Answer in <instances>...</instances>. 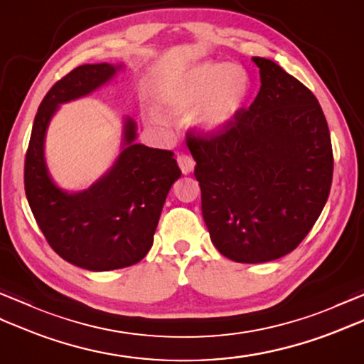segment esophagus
Masks as SVG:
<instances>
[{
	"instance_id": "1",
	"label": "esophagus",
	"mask_w": 364,
	"mask_h": 364,
	"mask_svg": "<svg viewBox=\"0 0 364 364\" xmlns=\"http://www.w3.org/2000/svg\"><path fill=\"white\" fill-rule=\"evenodd\" d=\"M176 161H178V166H180L181 172H183L184 175H188V173H191V172H192V170H194L196 161L192 159V158L189 156V154H184V153L178 154V156H176Z\"/></svg>"
}]
</instances>
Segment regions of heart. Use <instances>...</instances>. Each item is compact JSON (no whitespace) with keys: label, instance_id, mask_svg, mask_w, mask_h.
<instances>
[{"label":"heart","instance_id":"heart-1","mask_svg":"<svg viewBox=\"0 0 364 364\" xmlns=\"http://www.w3.org/2000/svg\"><path fill=\"white\" fill-rule=\"evenodd\" d=\"M249 94V76L239 65L200 64L156 87L158 112L168 120L186 119L203 131H218L235 119ZM158 122V120H156Z\"/></svg>","mask_w":364,"mask_h":364}]
</instances>
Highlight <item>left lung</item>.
<instances>
[{"instance_id": "8db88e82", "label": "left lung", "mask_w": 364, "mask_h": 364, "mask_svg": "<svg viewBox=\"0 0 364 364\" xmlns=\"http://www.w3.org/2000/svg\"><path fill=\"white\" fill-rule=\"evenodd\" d=\"M261 87L211 133L188 131L211 241L236 262H266L310 233L330 194L333 151L313 92L274 60L252 58Z\"/></svg>"}]
</instances>
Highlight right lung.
I'll return each mask as SVG.
<instances>
[{
    "label": "right lung",
    "mask_w": 364,
    "mask_h": 364,
    "mask_svg": "<svg viewBox=\"0 0 364 364\" xmlns=\"http://www.w3.org/2000/svg\"><path fill=\"white\" fill-rule=\"evenodd\" d=\"M119 68L80 65L54 84L38 106L25 158L26 198L45 239L63 259L95 272L133 266L149 253L166 197L181 175L172 151L134 142L136 123L127 119L125 146L109 172L75 194L53 183L43 156L53 114L103 86Z\"/></svg>",
    "instance_id": "add662e5"
}]
</instances>
